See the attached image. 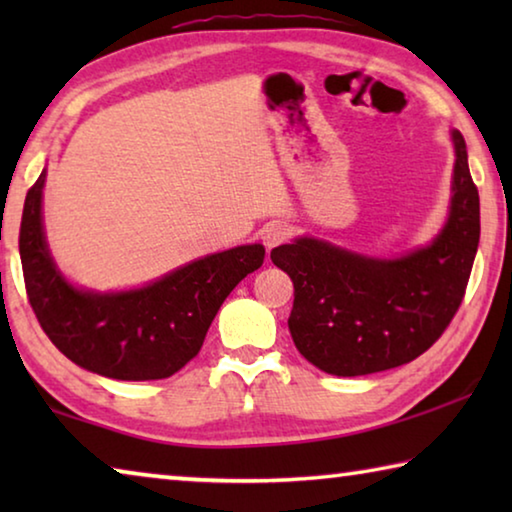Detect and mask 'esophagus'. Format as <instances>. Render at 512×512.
<instances>
[{
    "mask_svg": "<svg viewBox=\"0 0 512 512\" xmlns=\"http://www.w3.org/2000/svg\"><path fill=\"white\" fill-rule=\"evenodd\" d=\"M289 235H291V230L284 223H268L262 230V241H264V246L271 250L275 246L284 244V241L289 239Z\"/></svg>",
    "mask_w": 512,
    "mask_h": 512,
    "instance_id": "34e87169",
    "label": "esophagus"
}]
</instances>
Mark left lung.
<instances>
[{"label": "left lung", "instance_id": "1", "mask_svg": "<svg viewBox=\"0 0 512 512\" xmlns=\"http://www.w3.org/2000/svg\"><path fill=\"white\" fill-rule=\"evenodd\" d=\"M452 201L427 246L393 259L298 237L271 250L293 282L289 332L298 352L336 377L391 370L418 359L461 307L479 248V189L465 140L452 131Z\"/></svg>", "mask_w": 512, "mask_h": 512}]
</instances>
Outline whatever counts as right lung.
I'll use <instances>...</instances> for the list:
<instances>
[{
	"label": "right lung",
	"mask_w": 512,
	"mask_h": 512,
	"mask_svg": "<svg viewBox=\"0 0 512 512\" xmlns=\"http://www.w3.org/2000/svg\"><path fill=\"white\" fill-rule=\"evenodd\" d=\"M47 171L24 201L20 259L27 296L49 341L69 361L121 381L164 379L192 361L216 311L248 273L264 264L262 244L194 259L128 291H90L65 280L42 225Z\"/></svg>",
	"instance_id": "obj_1"
}]
</instances>
